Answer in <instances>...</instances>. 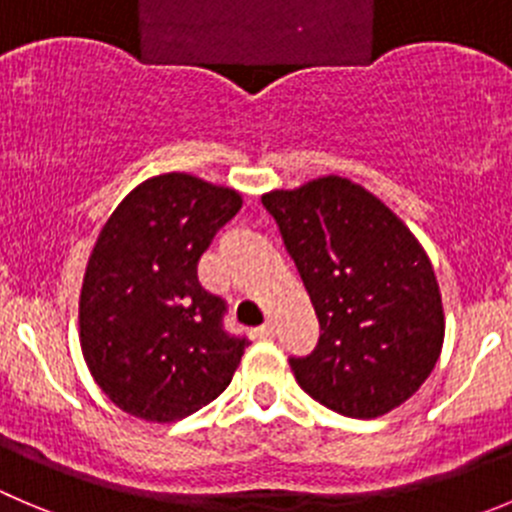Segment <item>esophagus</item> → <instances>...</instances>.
<instances>
[{"label": "esophagus", "instance_id": "1", "mask_svg": "<svg viewBox=\"0 0 512 512\" xmlns=\"http://www.w3.org/2000/svg\"><path fill=\"white\" fill-rule=\"evenodd\" d=\"M274 334H276L274 321H266L264 326H259V329H256V337H259V339H271Z\"/></svg>", "mask_w": 512, "mask_h": 512}]
</instances>
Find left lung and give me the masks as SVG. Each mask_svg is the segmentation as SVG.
I'll use <instances>...</instances> for the list:
<instances>
[{"mask_svg": "<svg viewBox=\"0 0 512 512\" xmlns=\"http://www.w3.org/2000/svg\"><path fill=\"white\" fill-rule=\"evenodd\" d=\"M261 203L319 319L314 352L289 359L299 387L359 420L407 402L445 339L440 286L420 241L377 196L339 175L264 193Z\"/></svg>", "mask_w": 512, "mask_h": 512, "instance_id": "8db88e82", "label": "left lung"}]
</instances>
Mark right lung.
<instances>
[{
	"label": "right lung",
	"mask_w": 512,
	"mask_h": 512,
	"mask_svg": "<svg viewBox=\"0 0 512 512\" xmlns=\"http://www.w3.org/2000/svg\"><path fill=\"white\" fill-rule=\"evenodd\" d=\"M241 206L233 188L163 173L102 226L82 279L80 344L97 387L128 415L183 420L231 384L248 339L223 329L226 301L196 269Z\"/></svg>",
	"instance_id": "right-lung-1"
}]
</instances>
